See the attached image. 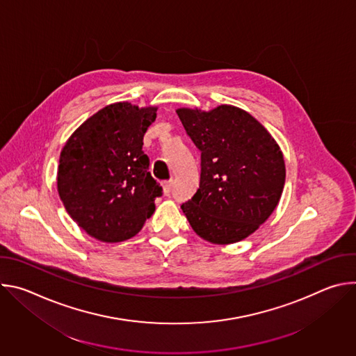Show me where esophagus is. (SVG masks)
Segmentation results:
<instances>
[{
  "label": "esophagus",
  "mask_w": 356,
  "mask_h": 356,
  "mask_svg": "<svg viewBox=\"0 0 356 356\" xmlns=\"http://www.w3.org/2000/svg\"><path fill=\"white\" fill-rule=\"evenodd\" d=\"M172 186H173V180H172V179L163 183V193H165L166 195H168V194H170V191H172Z\"/></svg>",
  "instance_id": "obj_1"
}]
</instances>
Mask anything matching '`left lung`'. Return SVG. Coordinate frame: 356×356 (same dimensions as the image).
Instances as JSON below:
<instances>
[{
    "instance_id": "8db88e82",
    "label": "left lung",
    "mask_w": 356,
    "mask_h": 356,
    "mask_svg": "<svg viewBox=\"0 0 356 356\" xmlns=\"http://www.w3.org/2000/svg\"><path fill=\"white\" fill-rule=\"evenodd\" d=\"M201 152L200 187L181 210L211 243L239 242L275 211L286 179L283 154L266 128L234 106L176 110Z\"/></svg>"
}]
</instances>
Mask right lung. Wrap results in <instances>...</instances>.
I'll list each match as a JSON object with an SVG mask.
<instances>
[{
  "label": "right lung",
  "mask_w": 356,
  "mask_h": 356,
  "mask_svg": "<svg viewBox=\"0 0 356 356\" xmlns=\"http://www.w3.org/2000/svg\"><path fill=\"white\" fill-rule=\"evenodd\" d=\"M156 107L114 103L84 121L60 152L58 191L73 221L90 236L122 242L155 211L162 187L150 176L143 135Z\"/></svg>",
  "instance_id": "1"
}]
</instances>
